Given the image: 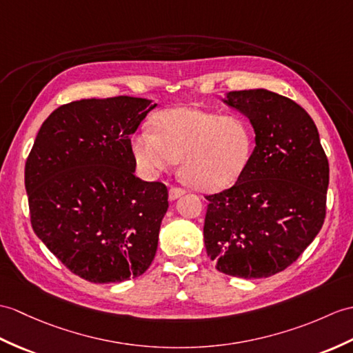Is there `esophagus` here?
Returning <instances> with one entry per match:
<instances>
[{
	"label": "esophagus",
	"instance_id": "obj_1",
	"mask_svg": "<svg viewBox=\"0 0 353 353\" xmlns=\"http://www.w3.org/2000/svg\"><path fill=\"white\" fill-rule=\"evenodd\" d=\"M183 194H185V190H182V188H171L168 192V199L173 201V200H177L179 196H182Z\"/></svg>",
	"mask_w": 353,
	"mask_h": 353
}]
</instances>
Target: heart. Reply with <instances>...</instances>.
I'll return each mask as SVG.
<instances>
[{
    "label": "heart",
    "instance_id": "1",
    "mask_svg": "<svg viewBox=\"0 0 353 353\" xmlns=\"http://www.w3.org/2000/svg\"><path fill=\"white\" fill-rule=\"evenodd\" d=\"M152 130L132 139L139 167L158 173L180 161V176L200 191L233 185L247 170L254 149L250 123L236 114L177 106L159 112Z\"/></svg>",
    "mask_w": 353,
    "mask_h": 353
}]
</instances>
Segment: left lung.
<instances>
[{"label": "left lung", "instance_id": "8db88e82", "mask_svg": "<svg viewBox=\"0 0 353 353\" xmlns=\"http://www.w3.org/2000/svg\"><path fill=\"white\" fill-rule=\"evenodd\" d=\"M224 103L250 119L256 147L232 188L206 195L204 245L219 272L266 278L296 261L321 232L330 163L313 119L289 97L241 90Z\"/></svg>", "mask_w": 353, "mask_h": 353}]
</instances>
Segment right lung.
Masks as SVG:
<instances>
[{
  "label": "right lung",
  "mask_w": 353,
  "mask_h": 353,
  "mask_svg": "<svg viewBox=\"0 0 353 353\" xmlns=\"http://www.w3.org/2000/svg\"><path fill=\"white\" fill-rule=\"evenodd\" d=\"M157 103L117 96L61 105L26 162L32 230L92 283L143 275L154 259L168 191L135 176L130 135Z\"/></svg>",
  "instance_id": "add662e5"
}]
</instances>
